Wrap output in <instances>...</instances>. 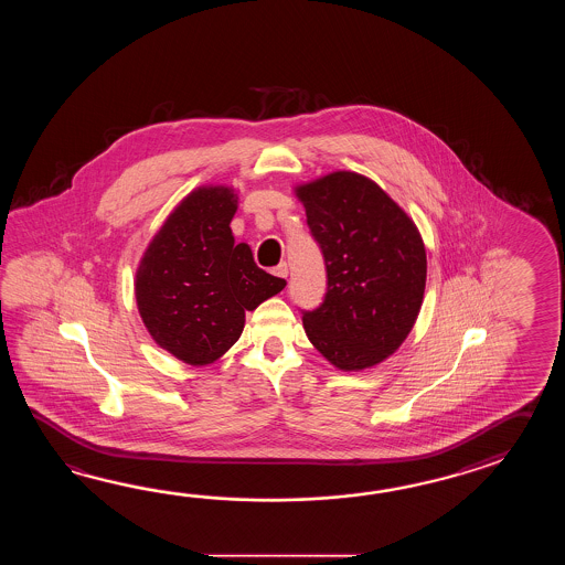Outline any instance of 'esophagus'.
<instances>
[{
    "label": "esophagus",
    "mask_w": 565,
    "mask_h": 565,
    "mask_svg": "<svg viewBox=\"0 0 565 565\" xmlns=\"http://www.w3.org/2000/svg\"><path fill=\"white\" fill-rule=\"evenodd\" d=\"M273 275L278 278H287L288 277V266L287 263H280V265L275 266L273 268Z\"/></svg>",
    "instance_id": "1"
}]
</instances>
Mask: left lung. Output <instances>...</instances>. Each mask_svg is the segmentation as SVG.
Instances as JSON below:
<instances>
[{
  "mask_svg": "<svg viewBox=\"0 0 565 565\" xmlns=\"http://www.w3.org/2000/svg\"><path fill=\"white\" fill-rule=\"evenodd\" d=\"M323 253V302L302 312L305 333L339 370L392 355L418 317L426 250L404 210L372 180L337 171L297 190Z\"/></svg>",
  "mask_w": 565,
  "mask_h": 565,
  "instance_id": "left-lung-1",
  "label": "left lung"
}]
</instances>
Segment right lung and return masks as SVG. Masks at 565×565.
Wrapping results in <instances>:
<instances>
[{
	"label": "right lung",
	"instance_id": "1",
	"mask_svg": "<svg viewBox=\"0 0 565 565\" xmlns=\"http://www.w3.org/2000/svg\"><path fill=\"white\" fill-rule=\"evenodd\" d=\"M236 195L200 188L181 202L149 244L135 297L151 337L178 360L204 365L242 335L244 315L287 287L236 244L230 222Z\"/></svg>",
	"mask_w": 565,
	"mask_h": 565
}]
</instances>
